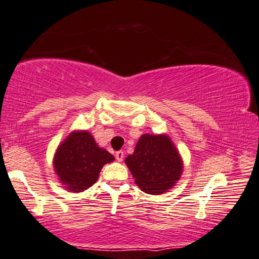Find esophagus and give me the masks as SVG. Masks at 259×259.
Segmentation results:
<instances>
[{"instance_id":"34e87169","label":"esophagus","mask_w":259,"mask_h":259,"mask_svg":"<svg viewBox=\"0 0 259 259\" xmlns=\"http://www.w3.org/2000/svg\"><path fill=\"white\" fill-rule=\"evenodd\" d=\"M115 157H116V159H117L118 162H122L123 158H124V152H123L122 150L117 151V152H116V154H115Z\"/></svg>"}]
</instances>
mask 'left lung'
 Returning <instances> with one entry per match:
<instances>
[{"instance_id": "obj_1", "label": "left lung", "mask_w": 259, "mask_h": 259, "mask_svg": "<svg viewBox=\"0 0 259 259\" xmlns=\"http://www.w3.org/2000/svg\"><path fill=\"white\" fill-rule=\"evenodd\" d=\"M125 164L138 188L150 195L164 194L183 171L180 152L166 135H142Z\"/></svg>"}]
</instances>
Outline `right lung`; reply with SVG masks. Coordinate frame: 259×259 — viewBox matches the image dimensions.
Segmentation results:
<instances>
[{"mask_svg": "<svg viewBox=\"0 0 259 259\" xmlns=\"http://www.w3.org/2000/svg\"><path fill=\"white\" fill-rule=\"evenodd\" d=\"M114 156L100 148L89 131H74L58 145L54 167L63 188L82 192L96 183L104 164Z\"/></svg>", "mask_w": 259, "mask_h": 259, "instance_id": "add662e5", "label": "right lung"}]
</instances>
